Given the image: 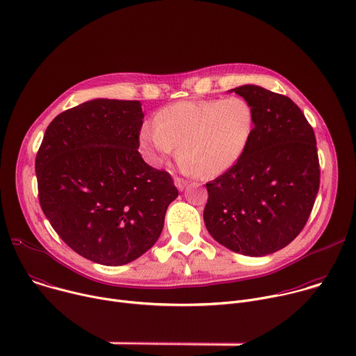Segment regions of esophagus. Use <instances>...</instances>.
Here are the masks:
<instances>
[{"label":"esophagus","instance_id":"1","mask_svg":"<svg viewBox=\"0 0 356 356\" xmlns=\"http://www.w3.org/2000/svg\"><path fill=\"white\" fill-rule=\"evenodd\" d=\"M175 184L179 190H184V187L187 186V180H184L181 177H175Z\"/></svg>","mask_w":356,"mask_h":356}]
</instances>
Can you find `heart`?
<instances>
[{
	"label": "heart",
	"instance_id": "heart-1",
	"mask_svg": "<svg viewBox=\"0 0 356 356\" xmlns=\"http://www.w3.org/2000/svg\"><path fill=\"white\" fill-rule=\"evenodd\" d=\"M255 131V113L242 97L184 99L163 107L155 124L140 129V145L154 163L179 145L180 168L186 173L218 176L246 152Z\"/></svg>",
	"mask_w": 356,
	"mask_h": 356
}]
</instances>
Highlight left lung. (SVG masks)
Masks as SVG:
<instances>
[{"label": "left lung", "mask_w": 356, "mask_h": 356, "mask_svg": "<svg viewBox=\"0 0 356 356\" xmlns=\"http://www.w3.org/2000/svg\"><path fill=\"white\" fill-rule=\"evenodd\" d=\"M255 113L243 156L207 183L204 222L225 248L265 257L287 246L306 225L320 187L316 135L301 110L259 86L236 87Z\"/></svg>", "instance_id": "8db88e82"}]
</instances>
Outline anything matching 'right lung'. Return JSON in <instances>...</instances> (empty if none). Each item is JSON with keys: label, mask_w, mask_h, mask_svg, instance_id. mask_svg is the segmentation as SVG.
<instances>
[{"label": "right lung", "mask_w": 356, "mask_h": 356, "mask_svg": "<svg viewBox=\"0 0 356 356\" xmlns=\"http://www.w3.org/2000/svg\"><path fill=\"white\" fill-rule=\"evenodd\" d=\"M139 101L97 98L46 128L35 170L43 214L83 258L120 266L158 241L179 195L172 176L138 152Z\"/></svg>", "instance_id": "add662e5"}]
</instances>
